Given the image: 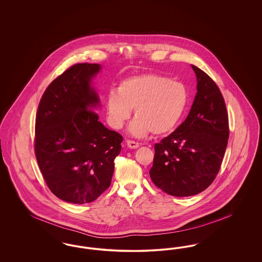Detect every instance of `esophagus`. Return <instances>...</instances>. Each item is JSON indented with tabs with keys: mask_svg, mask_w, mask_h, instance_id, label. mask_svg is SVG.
<instances>
[{
	"mask_svg": "<svg viewBox=\"0 0 262 262\" xmlns=\"http://www.w3.org/2000/svg\"><path fill=\"white\" fill-rule=\"evenodd\" d=\"M126 145L130 148V149H136L137 147H139V144L136 142V141H133V140H126Z\"/></svg>",
	"mask_w": 262,
	"mask_h": 262,
	"instance_id": "34e87169",
	"label": "esophagus"
}]
</instances>
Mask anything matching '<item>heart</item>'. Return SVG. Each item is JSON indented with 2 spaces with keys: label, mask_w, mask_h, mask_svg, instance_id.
<instances>
[{
  "label": "heart",
  "mask_w": 262,
  "mask_h": 262,
  "mask_svg": "<svg viewBox=\"0 0 262 262\" xmlns=\"http://www.w3.org/2000/svg\"><path fill=\"white\" fill-rule=\"evenodd\" d=\"M186 86L170 78L143 74L124 79L117 91H110L105 107L110 125L122 128L135 108L136 118L128 125L132 137H144L150 132L162 136L174 130L187 103Z\"/></svg>",
  "instance_id": "obj_1"
}]
</instances>
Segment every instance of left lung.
<instances>
[{"mask_svg":"<svg viewBox=\"0 0 262 262\" xmlns=\"http://www.w3.org/2000/svg\"><path fill=\"white\" fill-rule=\"evenodd\" d=\"M196 94L187 119L154 145L149 174L164 192L178 196L199 194L220 170L229 138L224 98L216 83L195 66Z\"/></svg>","mask_w":262,"mask_h":262,"instance_id":"8db88e82","label":"left lung"}]
</instances>
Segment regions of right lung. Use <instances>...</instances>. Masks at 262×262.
I'll list each match as a JSON object with an SVG mask.
<instances>
[{
	"label": "right lung",
	"instance_id": "obj_1",
	"mask_svg": "<svg viewBox=\"0 0 262 262\" xmlns=\"http://www.w3.org/2000/svg\"><path fill=\"white\" fill-rule=\"evenodd\" d=\"M99 63H77L58 76L38 106L35 154L51 191L83 204L110 187L123 137L100 123V98L93 79Z\"/></svg>",
	"mask_w": 262,
	"mask_h": 262
}]
</instances>
